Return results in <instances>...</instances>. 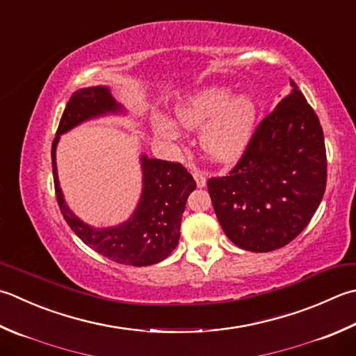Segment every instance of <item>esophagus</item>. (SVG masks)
Wrapping results in <instances>:
<instances>
[{"instance_id":"1","label":"esophagus","mask_w":356,"mask_h":356,"mask_svg":"<svg viewBox=\"0 0 356 356\" xmlns=\"http://www.w3.org/2000/svg\"><path fill=\"white\" fill-rule=\"evenodd\" d=\"M193 177L196 180L197 186H205L207 185V177H205V172L200 171V170H194L193 171Z\"/></svg>"}]
</instances>
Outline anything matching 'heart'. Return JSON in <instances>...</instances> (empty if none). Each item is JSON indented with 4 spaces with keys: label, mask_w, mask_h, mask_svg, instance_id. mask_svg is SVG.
<instances>
[{
    "label": "heart",
    "mask_w": 356,
    "mask_h": 356,
    "mask_svg": "<svg viewBox=\"0 0 356 356\" xmlns=\"http://www.w3.org/2000/svg\"><path fill=\"white\" fill-rule=\"evenodd\" d=\"M177 120L186 129H200V145L216 162H233L239 159L252 138L256 123V104L250 97L233 99L228 88H208L193 95L176 111ZM159 136L168 140L179 137L177 128L166 120L156 118Z\"/></svg>",
    "instance_id": "heart-1"
}]
</instances>
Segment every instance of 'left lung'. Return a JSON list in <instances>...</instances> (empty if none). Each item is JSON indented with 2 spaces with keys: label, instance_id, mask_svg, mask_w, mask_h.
<instances>
[{
  "label": "left lung",
  "instance_id": "8db88e82",
  "mask_svg": "<svg viewBox=\"0 0 356 356\" xmlns=\"http://www.w3.org/2000/svg\"><path fill=\"white\" fill-rule=\"evenodd\" d=\"M262 118L227 176L207 182L219 224L236 245L267 253L309 225L327 184L324 132L298 85Z\"/></svg>",
  "mask_w": 356,
  "mask_h": 356
}]
</instances>
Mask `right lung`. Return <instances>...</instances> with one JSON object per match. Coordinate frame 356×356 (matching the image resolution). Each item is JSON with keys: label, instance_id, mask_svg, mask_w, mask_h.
<instances>
[{"label": "right lung", "instance_id": "obj_1", "mask_svg": "<svg viewBox=\"0 0 356 356\" xmlns=\"http://www.w3.org/2000/svg\"><path fill=\"white\" fill-rule=\"evenodd\" d=\"M118 109L120 104L111 97L108 88H85L71 95L60 118L57 137L52 142L55 196L67 225L88 247L124 266H152L168 257L177 247L186 199L196 188L193 176L182 163L143 156L142 199L132 218L115 228L95 229L83 224L67 208L58 185L55 148L60 134L90 117Z\"/></svg>", "mask_w": 356, "mask_h": 356}]
</instances>
